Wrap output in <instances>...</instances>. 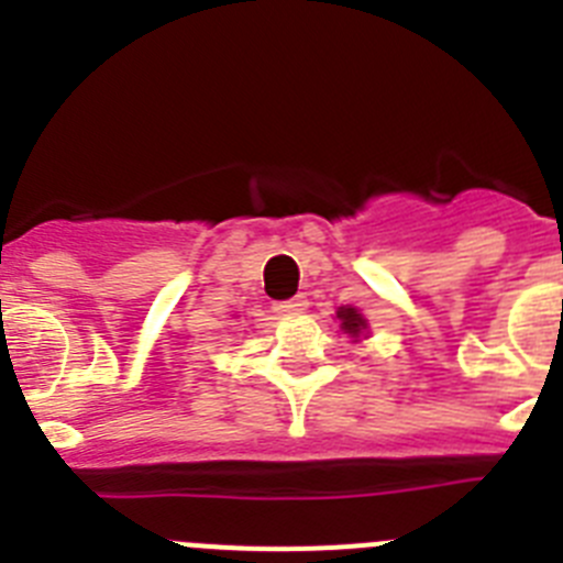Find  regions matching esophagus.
<instances>
[{"instance_id":"obj_1","label":"esophagus","mask_w":563,"mask_h":563,"mask_svg":"<svg viewBox=\"0 0 563 563\" xmlns=\"http://www.w3.org/2000/svg\"><path fill=\"white\" fill-rule=\"evenodd\" d=\"M305 310H307L305 296H296L290 298V301H278L276 305V312H282V316H296V312H305Z\"/></svg>"}]
</instances>
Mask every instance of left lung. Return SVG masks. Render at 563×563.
<instances>
[{"instance_id":"8db88e82","label":"left lung","mask_w":563,"mask_h":563,"mask_svg":"<svg viewBox=\"0 0 563 563\" xmlns=\"http://www.w3.org/2000/svg\"><path fill=\"white\" fill-rule=\"evenodd\" d=\"M335 318L341 321V330L346 332V335L355 338V341L366 332V318H363L361 310H355V307H338Z\"/></svg>"}]
</instances>
